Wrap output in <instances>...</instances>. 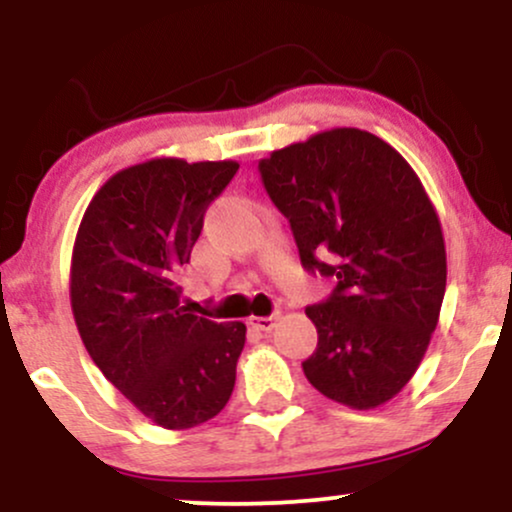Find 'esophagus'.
<instances>
[{"label": "esophagus", "instance_id": "obj_1", "mask_svg": "<svg viewBox=\"0 0 512 512\" xmlns=\"http://www.w3.org/2000/svg\"><path fill=\"white\" fill-rule=\"evenodd\" d=\"M276 320H279V313H272V315H255V317H250V325L255 327V330L272 332L274 327H276Z\"/></svg>", "mask_w": 512, "mask_h": 512}]
</instances>
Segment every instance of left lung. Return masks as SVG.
Instances as JSON below:
<instances>
[{
	"mask_svg": "<svg viewBox=\"0 0 512 512\" xmlns=\"http://www.w3.org/2000/svg\"><path fill=\"white\" fill-rule=\"evenodd\" d=\"M257 168L303 267L337 279L305 308L317 327L305 378L351 409L380 407L419 368L445 296V240L419 175L356 127L272 151Z\"/></svg>",
	"mask_w": 512,
	"mask_h": 512,
	"instance_id": "left-lung-1",
	"label": "left lung"
}]
</instances>
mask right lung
<instances>
[{
  "label": "right lung",
  "instance_id": "obj_1",
  "mask_svg": "<svg viewBox=\"0 0 512 512\" xmlns=\"http://www.w3.org/2000/svg\"><path fill=\"white\" fill-rule=\"evenodd\" d=\"M236 161L151 158L115 173L88 204L72 255V313L105 378L156 426L182 431L231 399L243 322L182 301L204 214Z\"/></svg>",
  "mask_w": 512,
  "mask_h": 512
}]
</instances>
